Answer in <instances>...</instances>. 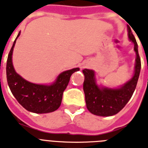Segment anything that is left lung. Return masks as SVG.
I'll return each mask as SVG.
<instances>
[{
	"label": "left lung",
	"mask_w": 148,
	"mask_h": 148,
	"mask_svg": "<svg viewBox=\"0 0 148 148\" xmlns=\"http://www.w3.org/2000/svg\"><path fill=\"white\" fill-rule=\"evenodd\" d=\"M129 40L134 43V50L136 53L134 71L132 77L124 84L117 88H110L98 85L95 72L90 69H84V91L86 108L91 113L99 116H112L120 112L127 104L136 88L140 71V59L138 50V43L127 26Z\"/></svg>",
	"instance_id": "8db88e82"
}]
</instances>
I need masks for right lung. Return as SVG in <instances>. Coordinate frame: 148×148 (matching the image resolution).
I'll list each match as a JSON object with an SVG mask.
<instances>
[{
  "label": "right lung",
  "mask_w": 148,
  "mask_h": 148,
  "mask_svg": "<svg viewBox=\"0 0 148 148\" xmlns=\"http://www.w3.org/2000/svg\"><path fill=\"white\" fill-rule=\"evenodd\" d=\"M20 35V32L14 42L7 62V80L10 91L18 103L28 111L38 114L55 111L61 106L63 93L71 76L80 68L63 71L51 84H37L29 82L15 71L12 62L14 45Z\"/></svg>",
  "instance_id": "add662e5"
}]
</instances>
